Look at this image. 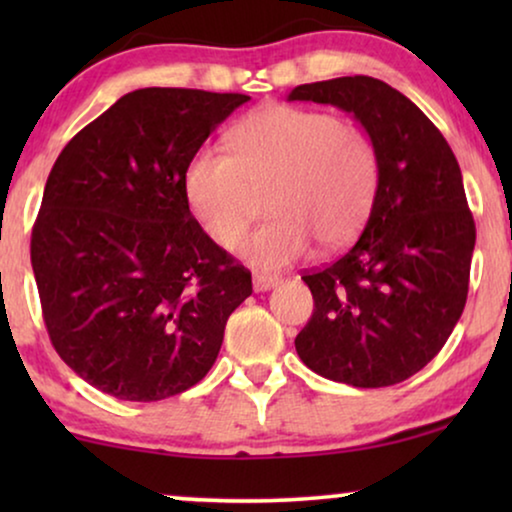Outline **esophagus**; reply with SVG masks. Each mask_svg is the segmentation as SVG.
Returning a JSON list of instances; mask_svg holds the SVG:
<instances>
[{
	"instance_id": "obj_1",
	"label": "esophagus",
	"mask_w": 512,
	"mask_h": 512,
	"mask_svg": "<svg viewBox=\"0 0 512 512\" xmlns=\"http://www.w3.org/2000/svg\"><path fill=\"white\" fill-rule=\"evenodd\" d=\"M282 282V277L268 275V272H254V291H270Z\"/></svg>"
}]
</instances>
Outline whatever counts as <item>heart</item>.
<instances>
[{"label": "heart", "instance_id": "obj_1", "mask_svg": "<svg viewBox=\"0 0 512 512\" xmlns=\"http://www.w3.org/2000/svg\"><path fill=\"white\" fill-rule=\"evenodd\" d=\"M228 151L198 149L186 163L184 195L202 230L233 247L248 225L255 191L271 188V219L237 244L258 268H284L317 240L324 249L359 233L373 207L380 160L361 128L317 109L270 104L228 132Z\"/></svg>", "mask_w": 512, "mask_h": 512}]
</instances>
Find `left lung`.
I'll return each instance as SVG.
<instances>
[{"mask_svg":"<svg viewBox=\"0 0 512 512\" xmlns=\"http://www.w3.org/2000/svg\"><path fill=\"white\" fill-rule=\"evenodd\" d=\"M289 100L354 114L380 160L359 240L303 275L314 312L296 352L326 380L391 387L443 349L464 312L475 221L459 163L422 109L373 76L305 83Z\"/></svg>","mask_w":512,"mask_h":512,"instance_id":"8db88e82","label":"left lung"}]
</instances>
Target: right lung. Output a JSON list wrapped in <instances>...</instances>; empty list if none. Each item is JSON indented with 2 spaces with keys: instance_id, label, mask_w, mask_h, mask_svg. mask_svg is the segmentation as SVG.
I'll return each mask as SVG.
<instances>
[{
  "instance_id": "right-lung-1",
  "label": "right lung",
  "mask_w": 512,
  "mask_h": 512,
  "mask_svg": "<svg viewBox=\"0 0 512 512\" xmlns=\"http://www.w3.org/2000/svg\"><path fill=\"white\" fill-rule=\"evenodd\" d=\"M240 93L142 88L69 139L32 228L60 359L121 401H163L214 366L251 272L193 219L184 170Z\"/></svg>"
}]
</instances>
